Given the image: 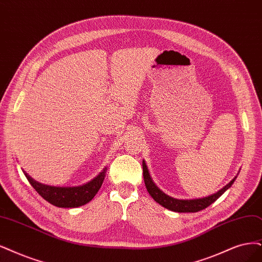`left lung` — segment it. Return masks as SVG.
I'll return each mask as SVG.
<instances>
[{
	"mask_svg": "<svg viewBox=\"0 0 262 262\" xmlns=\"http://www.w3.org/2000/svg\"><path fill=\"white\" fill-rule=\"evenodd\" d=\"M142 170H143L144 185H146L149 194L153 198V200L158 202L159 204H161L163 207L170 209L172 211H177V212H196L202 209H205L210 204H212L216 200H218V198H220L222 194H224V193L232 185H233L234 180L236 179V177L234 179H232L225 188H222L217 193H215V194H211L207 198L195 199V200H177L166 195L165 193L162 192L156 185H154L144 161H142Z\"/></svg>",
	"mask_w": 262,
	"mask_h": 262,
	"instance_id": "obj_1",
	"label": "left lung"
}]
</instances>
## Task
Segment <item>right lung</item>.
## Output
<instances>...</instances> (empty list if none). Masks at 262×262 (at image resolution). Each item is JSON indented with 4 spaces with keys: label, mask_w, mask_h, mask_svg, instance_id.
<instances>
[{
    "label": "right lung",
    "mask_w": 262,
    "mask_h": 262,
    "mask_svg": "<svg viewBox=\"0 0 262 262\" xmlns=\"http://www.w3.org/2000/svg\"><path fill=\"white\" fill-rule=\"evenodd\" d=\"M106 169L108 168L105 167L98 176L94 178L92 181L87 182L86 185L72 188L46 186L43 185V183L36 182L30 176L27 175L26 172L25 175L28 181L30 182V185L35 189V191L48 203H51V204L57 207L74 208L82 206L94 199V196L97 194V192L99 191L102 185Z\"/></svg>",
    "instance_id": "obj_1"
}]
</instances>
